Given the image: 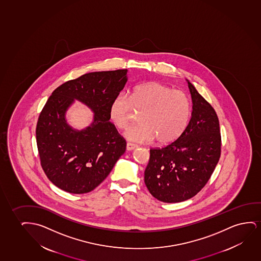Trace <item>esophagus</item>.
<instances>
[{
	"label": "esophagus",
	"instance_id": "esophagus-1",
	"mask_svg": "<svg viewBox=\"0 0 261 261\" xmlns=\"http://www.w3.org/2000/svg\"><path fill=\"white\" fill-rule=\"evenodd\" d=\"M137 145L135 144V143H126V150H133L136 149Z\"/></svg>",
	"mask_w": 261,
	"mask_h": 261
}]
</instances>
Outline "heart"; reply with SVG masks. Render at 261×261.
<instances>
[{
  "mask_svg": "<svg viewBox=\"0 0 261 261\" xmlns=\"http://www.w3.org/2000/svg\"><path fill=\"white\" fill-rule=\"evenodd\" d=\"M134 110L142 111V123L126 129L125 138L136 143H149L156 138L158 143L168 144L186 129L191 100L182 90L161 83H146L135 87L130 96L121 93L115 97L109 111L111 122L118 129L126 128Z\"/></svg>",
  "mask_w": 261,
  "mask_h": 261,
  "instance_id": "1",
  "label": "heart"
}]
</instances>
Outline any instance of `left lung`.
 <instances>
[{
  "label": "left lung",
  "mask_w": 261,
  "mask_h": 261,
  "mask_svg": "<svg viewBox=\"0 0 261 261\" xmlns=\"http://www.w3.org/2000/svg\"><path fill=\"white\" fill-rule=\"evenodd\" d=\"M192 117L177 139L151 148L144 182L157 200L173 203L195 196L206 186L221 154V134L214 108L188 81Z\"/></svg>",
  "instance_id": "obj_1"
}]
</instances>
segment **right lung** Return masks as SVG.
I'll return each mask as SVG.
<instances>
[{"label": "right lung", "mask_w": 261, "mask_h": 261, "mask_svg": "<svg viewBox=\"0 0 261 261\" xmlns=\"http://www.w3.org/2000/svg\"><path fill=\"white\" fill-rule=\"evenodd\" d=\"M127 69L92 72L54 90L36 125L37 149L43 171L54 186L70 193H89L111 173L125 151V140L109 121L111 101L121 92ZM95 112L93 123L72 129L64 114L73 99Z\"/></svg>", "instance_id": "obj_1"}]
</instances>
